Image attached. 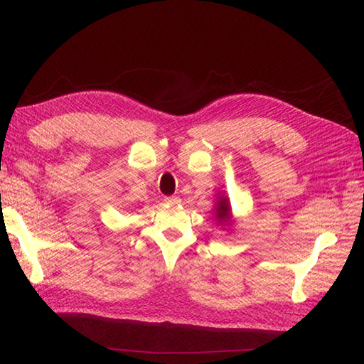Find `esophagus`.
Returning <instances> with one entry per match:
<instances>
[{
    "instance_id": "34e87169",
    "label": "esophagus",
    "mask_w": 364,
    "mask_h": 364,
    "mask_svg": "<svg viewBox=\"0 0 364 364\" xmlns=\"http://www.w3.org/2000/svg\"><path fill=\"white\" fill-rule=\"evenodd\" d=\"M164 200L167 203H172V205L180 203V197H178V196H170V197H166Z\"/></svg>"
}]
</instances>
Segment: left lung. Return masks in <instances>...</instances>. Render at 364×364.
I'll use <instances>...</instances> for the list:
<instances>
[{
	"instance_id": "obj_1",
	"label": "left lung",
	"mask_w": 364,
	"mask_h": 364,
	"mask_svg": "<svg viewBox=\"0 0 364 364\" xmlns=\"http://www.w3.org/2000/svg\"><path fill=\"white\" fill-rule=\"evenodd\" d=\"M215 218H218L220 222H228L230 219V205L227 202V198H222L218 208H215Z\"/></svg>"
}]
</instances>
